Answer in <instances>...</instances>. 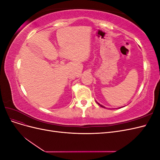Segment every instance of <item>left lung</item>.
<instances>
[{"instance_id":"1","label":"left lung","mask_w":160,"mask_h":160,"mask_svg":"<svg viewBox=\"0 0 160 160\" xmlns=\"http://www.w3.org/2000/svg\"><path fill=\"white\" fill-rule=\"evenodd\" d=\"M97 103H98V102H97ZM98 103V104H99V105L101 106V107H102V108H105V107H104V106H103V105H100V104H99V103Z\"/></svg>"}]
</instances>
